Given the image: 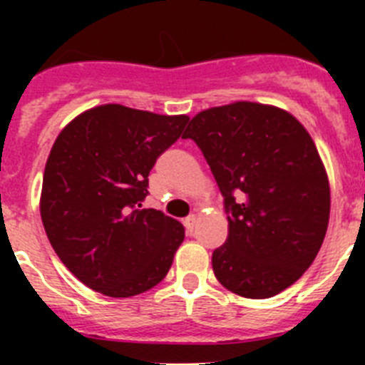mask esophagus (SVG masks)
I'll return each instance as SVG.
<instances>
[{
  "instance_id": "obj_1",
  "label": "esophagus",
  "mask_w": 365,
  "mask_h": 365,
  "mask_svg": "<svg viewBox=\"0 0 365 365\" xmlns=\"http://www.w3.org/2000/svg\"><path fill=\"white\" fill-rule=\"evenodd\" d=\"M195 225H197V217H195V215H188V217L185 219V227L188 232H192L193 228H195Z\"/></svg>"
}]
</instances>
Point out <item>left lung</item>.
Returning <instances> with one entry per match:
<instances>
[{
    "mask_svg": "<svg viewBox=\"0 0 365 365\" xmlns=\"http://www.w3.org/2000/svg\"><path fill=\"white\" fill-rule=\"evenodd\" d=\"M225 197L228 237L212 254L225 289L263 299L298 282L324 243L331 190L302 122L282 108L232 102L190 120Z\"/></svg>",
    "mask_w": 365,
    "mask_h": 365,
    "instance_id": "1",
    "label": "left lung"
}]
</instances>
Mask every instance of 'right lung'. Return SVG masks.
I'll use <instances>...</instances> for the list:
<instances>
[{
	"label": "right lung",
	"instance_id": "add662e5",
	"mask_svg": "<svg viewBox=\"0 0 365 365\" xmlns=\"http://www.w3.org/2000/svg\"><path fill=\"white\" fill-rule=\"evenodd\" d=\"M186 115L104 104L60 131L45 164L40 214L63 265L89 289L130 298L164 279L185 227L144 208L155 160L185 130Z\"/></svg>",
	"mask_w": 365,
	"mask_h": 365
}]
</instances>
